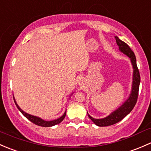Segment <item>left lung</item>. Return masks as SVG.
<instances>
[{
  "label": "left lung",
  "mask_w": 151,
  "mask_h": 151,
  "mask_svg": "<svg viewBox=\"0 0 151 151\" xmlns=\"http://www.w3.org/2000/svg\"><path fill=\"white\" fill-rule=\"evenodd\" d=\"M116 40L117 45L119 48V51L126 55L130 59L132 68H133V74H132V88H131L130 93L129 97L125 100L121 106L111 112L109 115L104 117L103 118H94L88 113L90 119L98 126H108L113 125L115 123L121 121L123 118H124L128 114L130 113L133 108L134 107L137 103L138 97V92H139V83H140V75H139V70L137 66V60L134 53L133 52L129 45H126L125 42L121 41L118 36H115Z\"/></svg>",
  "instance_id": "left-lung-1"
}]
</instances>
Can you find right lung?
<instances>
[{
  "label": "right lung",
  "mask_w": 151,
  "mask_h": 151,
  "mask_svg": "<svg viewBox=\"0 0 151 151\" xmlns=\"http://www.w3.org/2000/svg\"><path fill=\"white\" fill-rule=\"evenodd\" d=\"M73 93H74V92L71 93L68 97L70 98V97L73 95ZM14 102H15V104H16L17 107L18 108V109H19V111H20L21 113H22V115L25 117V118H28L29 121H31L32 123H35L36 125H38V126H43V127H51V126H55V125L58 124V123L62 122V121H63V120L65 118V117H66V110L65 111L63 115H61L60 118H57V119L52 120V121H45V120H43L42 118H39V117L35 116V115H30V114H28V113H27V112H25V111H23L20 107H19V105H18L17 103L16 100H15L14 97Z\"/></svg>",
  "instance_id": "obj_1"
}]
</instances>
